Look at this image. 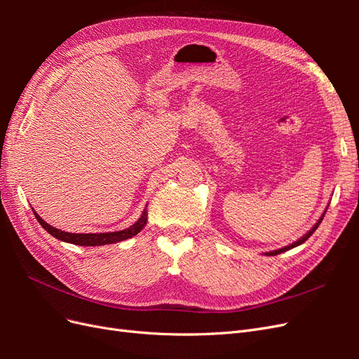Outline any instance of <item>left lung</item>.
Segmentation results:
<instances>
[{
	"instance_id": "obj_1",
	"label": "left lung",
	"mask_w": 359,
	"mask_h": 359,
	"mask_svg": "<svg viewBox=\"0 0 359 359\" xmlns=\"http://www.w3.org/2000/svg\"><path fill=\"white\" fill-rule=\"evenodd\" d=\"M323 215H325V212L322 214V217H320V219L318 220V223L316 224H314L313 227H311V229L306 233V235H304L302 238H299V240L298 241H295V243H293V244H290V245H286V247H283V248H278V250H274V252H268V253H265L266 256H276V255H280V253H283V252H286V250H290V248H293V247H297V245H301L302 243H306L307 240H309V238L314 233V231H316L318 229V227H319V224H320V222L323 220Z\"/></svg>"
}]
</instances>
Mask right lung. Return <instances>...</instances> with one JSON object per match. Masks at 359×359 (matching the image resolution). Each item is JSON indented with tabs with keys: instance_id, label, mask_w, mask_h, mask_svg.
I'll list each match as a JSON object with an SVG mask.
<instances>
[{
	"instance_id": "obj_1",
	"label": "right lung",
	"mask_w": 359,
	"mask_h": 359,
	"mask_svg": "<svg viewBox=\"0 0 359 359\" xmlns=\"http://www.w3.org/2000/svg\"><path fill=\"white\" fill-rule=\"evenodd\" d=\"M34 215H36L37 222L43 226V229H45L48 233H50L53 238H57V240L64 241V243H70V244H76V245H85V247L115 244V243H119V241L128 240V238H132V236L137 235L140 231H142L145 224H147V220H148L147 210H144L142 215H140V219L135 224L127 227V229H124V231L104 232V233H70V232L60 231V229H57V227L48 224L36 211H34Z\"/></svg>"
}]
</instances>
